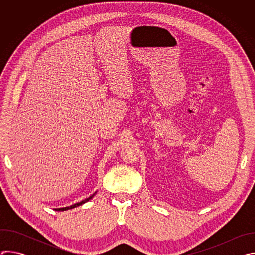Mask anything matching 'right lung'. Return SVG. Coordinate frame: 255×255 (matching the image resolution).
Wrapping results in <instances>:
<instances>
[{
  "label": "right lung",
  "mask_w": 255,
  "mask_h": 255,
  "mask_svg": "<svg viewBox=\"0 0 255 255\" xmlns=\"http://www.w3.org/2000/svg\"><path fill=\"white\" fill-rule=\"evenodd\" d=\"M95 196V194H93L91 197H89V198H87V199H85L84 201H82V202H80V203H77V204H75V205H71V206H69V207H65V208H59V209H55L56 211H65V210H68V209H72V208H76V207H78V206H81V205H83V204H85L86 202H88V201H90L93 197Z\"/></svg>",
  "instance_id": "obj_1"
}]
</instances>
